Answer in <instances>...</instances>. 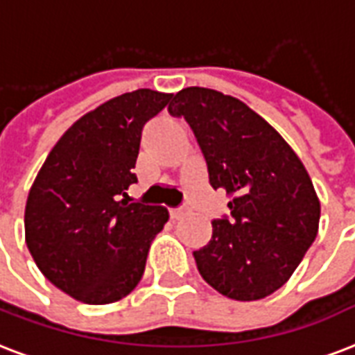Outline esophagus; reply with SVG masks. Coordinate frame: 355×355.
Instances as JSON below:
<instances>
[{
	"label": "esophagus",
	"instance_id": "1",
	"mask_svg": "<svg viewBox=\"0 0 355 355\" xmlns=\"http://www.w3.org/2000/svg\"><path fill=\"white\" fill-rule=\"evenodd\" d=\"M169 214H171V218H173V220H180V218H182V216H186V214H188V208H186V207L171 208V210H169Z\"/></svg>",
	"mask_w": 355,
	"mask_h": 355
}]
</instances>
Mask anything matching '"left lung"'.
<instances>
[{
    "mask_svg": "<svg viewBox=\"0 0 355 355\" xmlns=\"http://www.w3.org/2000/svg\"><path fill=\"white\" fill-rule=\"evenodd\" d=\"M169 113L188 121L212 188L231 197V216L214 220L210 242L193 251L199 274L231 300L270 296L318 232L320 201L309 173L279 132L234 96L186 87Z\"/></svg>",
    "mask_w": 355,
    "mask_h": 355,
    "instance_id": "left-lung-1",
    "label": "left lung"
}]
</instances>
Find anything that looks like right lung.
I'll list each match as a JSON object with an SVG mask.
<instances>
[{
	"instance_id": "add662e5",
	"label": "right lung",
	"mask_w": 355,
	"mask_h": 355,
	"mask_svg": "<svg viewBox=\"0 0 355 355\" xmlns=\"http://www.w3.org/2000/svg\"><path fill=\"white\" fill-rule=\"evenodd\" d=\"M171 96L137 89L85 113L51 148L29 189L27 250L46 279L78 302L113 304L141 281L169 212L128 202L126 189L137 182L132 169L143 126Z\"/></svg>"
}]
</instances>
